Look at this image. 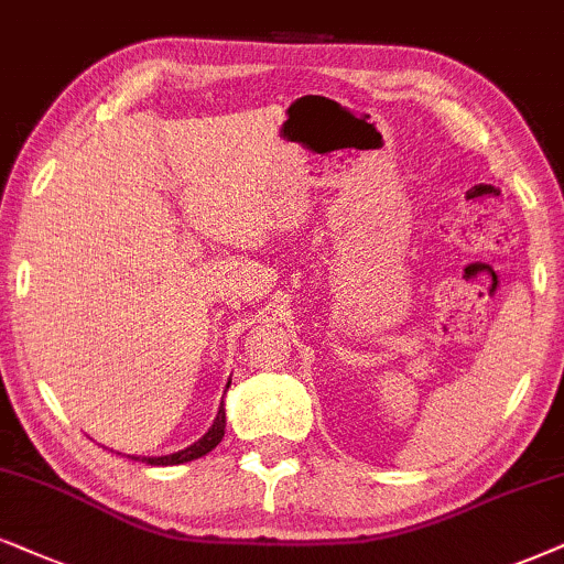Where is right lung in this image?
Instances as JSON below:
<instances>
[{"label":"right lung","instance_id":"right-lung-1","mask_svg":"<svg viewBox=\"0 0 564 564\" xmlns=\"http://www.w3.org/2000/svg\"><path fill=\"white\" fill-rule=\"evenodd\" d=\"M229 384H231V380L226 382V390H229ZM224 432H226V409H224V401H220V409L216 413V419H213L210 430L205 432L197 442H192L189 447H184V451H176V453H169V455H155V458L153 455H127V458L151 463V466H180V463H189V460L203 458V455H208L213 447L224 440Z\"/></svg>","mask_w":564,"mask_h":564}]
</instances>
